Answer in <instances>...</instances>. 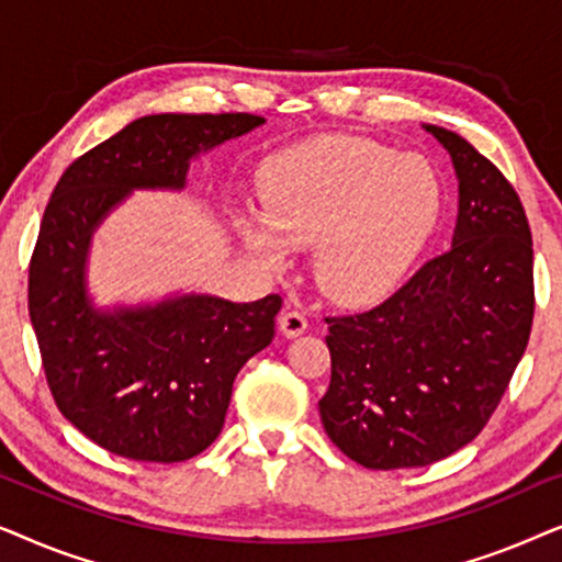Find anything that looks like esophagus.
I'll list each match as a JSON object with an SVG mask.
<instances>
[{"mask_svg": "<svg viewBox=\"0 0 562 562\" xmlns=\"http://www.w3.org/2000/svg\"><path fill=\"white\" fill-rule=\"evenodd\" d=\"M306 327H310V322H306L302 312H283L279 317V329L286 337H299L306 333Z\"/></svg>", "mask_w": 562, "mask_h": 562, "instance_id": "obj_1", "label": "esophagus"}]
</instances>
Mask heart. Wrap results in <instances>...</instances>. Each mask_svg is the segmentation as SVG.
<instances>
[{"mask_svg":"<svg viewBox=\"0 0 562 562\" xmlns=\"http://www.w3.org/2000/svg\"><path fill=\"white\" fill-rule=\"evenodd\" d=\"M263 214L235 212V229L260 263L312 249L317 286L337 302H366L412 263L440 217V181L429 164L366 137L296 145L258 176Z\"/></svg>","mask_w":562,"mask_h":562,"instance_id":"b5f03b06","label":"heart"}]
</instances>
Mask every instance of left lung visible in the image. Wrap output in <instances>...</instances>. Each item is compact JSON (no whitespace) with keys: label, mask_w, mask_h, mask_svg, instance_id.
<instances>
[{"label":"left lung","mask_w":562,"mask_h":562,"mask_svg":"<svg viewBox=\"0 0 562 562\" xmlns=\"http://www.w3.org/2000/svg\"><path fill=\"white\" fill-rule=\"evenodd\" d=\"M458 176L452 245L373 310L325 317L333 375L319 417L373 471L422 468L486 427L535 317L532 233L517 191L458 133L425 125Z\"/></svg>","instance_id":"8db88e82"}]
</instances>
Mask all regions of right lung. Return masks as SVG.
I'll list each match as a JSON object with an SVG mask.
<instances>
[{"label": "right lung", "mask_w": 562, "mask_h": 562, "mask_svg": "<svg viewBox=\"0 0 562 562\" xmlns=\"http://www.w3.org/2000/svg\"><path fill=\"white\" fill-rule=\"evenodd\" d=\"M263 122L248 112L150 114L76 158L53 189L30 258V322L60 414L114 456L181 463L210 448L237 371L273 340L281 296L183 294L94 310L91 235L133 189H183L191 158Z\"/></svg>", "instance_id": "add662e5"}]
</instances>
